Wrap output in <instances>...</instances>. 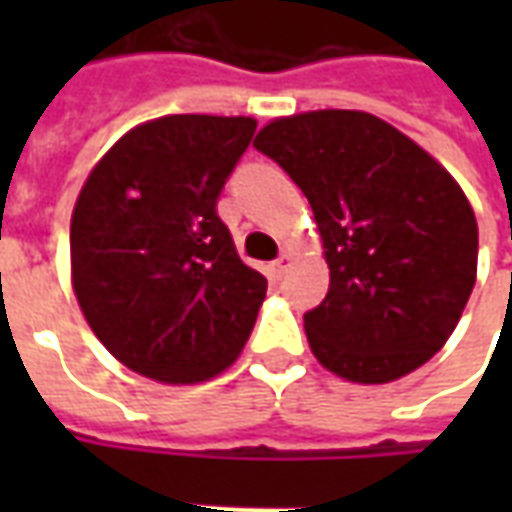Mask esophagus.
Listing matches in <instances>:
<instances>
[{"label": "esophagus", "instance_id": "1", "mask_svg": "<svg viewBox=\"0 0 512 512\" xmlns=\"http://www.w3.org/2000/svg\"><path fill=\"white\" fill-rule=\"evenodd\" d=\"M290 268H293V255H290V252H282V255L271 263V274L279 279V277H285Z\"/></svg>", "mask_w": 512, "mask_h": 512}]
</instances>
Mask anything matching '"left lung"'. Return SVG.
<instances>
[{"mask_svg": "<svg viewBox=\"0 0 512 512\" xmlns=\"http://www.w3.org/2000/svg\"><path fill=\"white\" fill-rule=\"evenodd\" d=\"M255 147L310 200L329 266L304 315L315 359L354 384H389L444 348L477 279V219L428 150L381 117H277Z\"/></svg>", "mask_w": 512, "mask_h": 512, "instance_id": "obj_1", "label": "left lung"}]
</instances>
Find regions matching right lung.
<instances>
[{"instance_id": "obj_1", "label": "right lung", "mask_w": 512, "mask_h": 512, "mask_svg": "<svg viewBox=\"0 0 512 512\" xmlns=\"http://www.w3.org/2000/svg\"><path fill=\"white\" fill-rule=\"evenodd\" d=\"M255 117L164 115L90 169L71 216V285L120 365L202 384L244 351L266 277L238 257L216 200Z\"/></svg>"}]
</instances>
